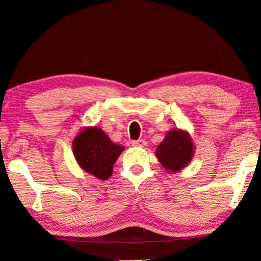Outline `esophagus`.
<instances>
[{
  "instance_id": "obj_1",
  "label": "esophagus",
  "mask_w": 261,
  "mask_h": 261,
  "mask_svg": "<svg viewBox=\"0 0 261 261\" xmlns=\"http://www.w3.org/2000/svg\"><path fill=\"white\" fill-rule=\"evenodd\" d=\"M132 145H133L134 147H145L146 142H145V140H142V139H139V140L132 141Z\"/></svg>"
}]
</instances>
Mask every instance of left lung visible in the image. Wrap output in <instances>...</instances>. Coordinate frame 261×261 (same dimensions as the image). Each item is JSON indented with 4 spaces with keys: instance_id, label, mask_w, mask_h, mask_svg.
Segmentation results:
<instances>
[{
    "instance_id": "1",
    "label": "left lung",
    "mask_w": 261,
    "mask_h": 261,
    "mask_svg": "<svg viewBox=\"0 0 261 261\" xmlns=\"http://www.w3.org/2000/svg\"><path fill=\"white\" fill-rule=\"evenodd\" d=\"M195 154V145L187 130L171 129L156 147L155 155L166 171L179 172L191 162Z\"/></svg>"
}]
</instances>
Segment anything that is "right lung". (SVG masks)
Returning <instances> with one entry per match:
<instances>
[{"label":"right lung","mask_w":261,"mask_h":261,"mask_svg":"<svg viewBox=\"0 0 261 261\" xmlns=\"http://www.w3.org/2000/svg\"><path fill=\"white\" fill-rule=\"evenodd\" d=\"M123 149L96 126L84 127L72 141L73 155L81 169L102 180L112 176L113 165Z\"/></svg>","instance_id":"obj_1"}]
</instances>
